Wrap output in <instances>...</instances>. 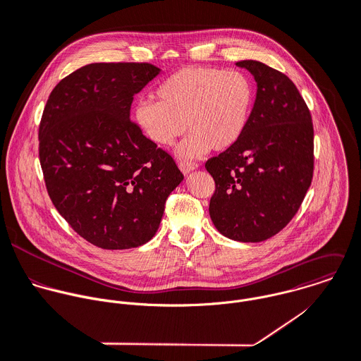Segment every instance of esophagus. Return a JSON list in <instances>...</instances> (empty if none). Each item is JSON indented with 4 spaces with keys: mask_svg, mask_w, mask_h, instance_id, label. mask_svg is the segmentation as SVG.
I'll use <instances>...</instances> for the list:
<instances>
[{
    "mask_svg": "<svg viewBox=\"0 0 361 361\" xmlns=\"http://www.w3.org/2000/svg\"><path fill=\"white\" fill-rule=\"evenodd\" d=\"M178 167H180V170L184 173V174H188V173H191L192 170H195V169H198V164L197 163H194V161H180L178 163Z\"/></svg>",
    "mask_w": 361,
    "mask_h": 361,
    "instance_id": "1",
    "label": "esophagus"
}]
</instances>
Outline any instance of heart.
I'll list each match as a JSON object with an SVG mask.
<instances>
[{
	"label": "heart",
	"instance_id": "obj_1",
	"mask_svg": "<svg viewBox=\"0 0 361 361\" xmlns=\"http://www.w3.org/2000/svg\"><path fill=\"white\" fill-rule=\"evenodd\" d=\"M156 95L159 101L137 102L136 125L159 146L173 145L187 128L191 135L177 147L181 159L232 147L246 129L255 101L253 84L245 73L211 67L173 73L160 82Z\"/></svg>",
	"mask_w": 361,
	"mask_h": 361
}]
</instances>
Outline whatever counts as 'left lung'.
<instances>
[{
    "label": "left lung",
    "instance_id": "obj_1",
    "mask_svg": "<svg viewBox=\"0 0 361 361\" xmlns=\"http://www.w3.org/2000/svg\"><path fill=\"white\" fill-rule=\"evenodd\" d=\"M249 70L257 92L240 139L205 163L215 181L209 215L215 228L238 242H263L298 212L314 176V125L295 84L257 60Z\"/></svg>",
    "mask_w": 361,
    "mask_h": 361
}]
</instances>
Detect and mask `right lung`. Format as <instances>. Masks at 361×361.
I'll use <instances>...</instances> for the list:
<instances>
[{"mask_svg":"<svg viewBox=\"0 0 361 361\" xmlns=\"http://www.w3.org/2000/svg\"><path fill=\"white\" fill-rule=\"evenodd\" d=\"M159 73L150 63H91L64 77L43 109L39 159L49 197L97 247L149 242L184 178L129 119L133 95Z\"/></svg>","mask_w":361,"mask_h":361,"instance_id":"right-lung-1","label":"right lung"}]
</instances>
